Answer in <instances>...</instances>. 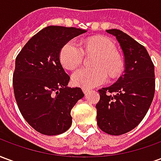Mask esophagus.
<instances>
[{
  "instance_id": "esophagus-1",
  "label": "esophagus",
  "mask_w": 161,
  "mask_h": 161,
  "mask_svg": "<svg viewBox=\"0 0 161 161\" xmlns=\"http://www.w3.org/2000/svg\"><path fill=\"white\" fill-rule=\"evenodd\" d=\"M82 90L84 91V94H87V93H89V91H90V90H89V89H86V88H83Z\"/></svg>"
}]
</instances>
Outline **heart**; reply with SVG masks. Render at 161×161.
Wrapping results in <instances>:
<instances>
[{"mask_svg":"<svg viewBox=\"0 0 161 161\" xmlns=\"http://www.w3.org/2000/svg\"><path fill=\"white\" fill-rule=\"evenodd\" d=\"M84 51L88 53H97L94 62L96 67H82L74 71L72 82L77 86L90 89L101 85L108 80V73L115 77L123 69V62L115 53V45L103 37L89 39L84 48L77 40H69L60 50L59 59L62 65L68 70L77 68L84 59Z\"/></svg>","mask_w":161,"mask_h":161,"instance_id":"b5f03b06","label":"heart"}]
</instances>
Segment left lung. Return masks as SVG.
<instances>
[{"instance_id": "left-lung-1", "label": "left lung", "mask_w": 161, "mask_h": 161, "mask_svg": "<svg viewBox=\"0 0 161 161\" xmlns=\"http://www.w3.org/2000/svg\"><path fill=\"white\" fill-rule=\"evenodd\" d=\"M106 32L120 44L125 70L115 84L98 91L97 121L103 132L120 135L137 127L148 111L155 91L154 66L145 47L127 33L118 29Z\"/></svg>"}]
</instances>
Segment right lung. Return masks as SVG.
<instances>
[{"instance_id": "add662e5", "label": "right lung", "mask_w": 161, "mask_h": 161, "mask_svg": "<svg viewBox=\"0 0 161 161\" xmlns=\"http://www.w3.org/2000/svg\"><path fill=\"white\" fill-rule=\"evenodd\" d=\"M86 32L47 26L16 57L13 86L17 105L24 119L40 134L60 135L72 123L71 108L84 94L80 88L67 87L70 77L60 63L59 53L65 43Z\"/></svg>"}]
</instances>
